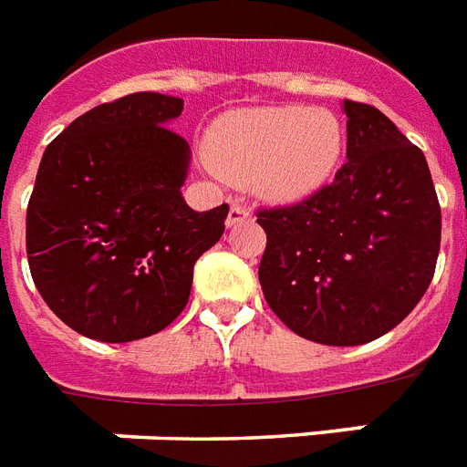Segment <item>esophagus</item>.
Returning <instances> with one entry per match:
<instances>
[{"instance_id":"esophagus-1","label":"esophagus","mask_w":467,"mask_h":467,"mask_svg":"<svg viewBox=\"0 0 467 467\" xmlns=\"http://www.w3.org/2000/svg\"><path fill=\"white\" fill-rule=\"evenodd\" d=\"M253 212L245 210V207H238V204H231L229 216H226V226H238V223L251 222Z\"/></svg>"}]
</instances>
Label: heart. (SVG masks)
<instances>
[{"mask_svg": "<svg viewBox=\"0 0 467 467\" xmlns=\"http://www.w3.org/2000/svg\"><path fill=\"white\" fill-rule=\"evenodd\" d=\"M345 128L326 108L275 106L236 110L216 122L210 159L229 178L248 181L270 202H298L337 171Z\"/></svg>", "mask_w": 467, "mask_h": 467, "instance_id": "heart-1", "label": "heart"}]
</instances>
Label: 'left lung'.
Segmentation results:
<instances>
[{
	"mask_svg": "<svg viewBox=\"0 0 467 467\" xmlns=\"http://www.w3.org/2000/svg\"><path fill=\"white\" fill-rule=\"evenodd\" d=\"M347 163L304 202L263 210L260 286L301 337L354 347L393 330L424 296L441 244L427 159L386 115L345 100Z\"/></svg>",
	"mask_w": 467,
	"mask_h": 467,
	"instance_id": "left-lung-1",
	"label": "left lung"
}]
</instances>
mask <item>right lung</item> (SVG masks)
Masks as SVG:
<instances>
[{
  "label": "right lung",
  "mask_w": 467,
  "mask_h": 467,
  "mask_svg": "<svg viewBox=\"0 0 467 467\" xmlns=\"http://www.w3.org/2000/svg\"><path fill=\"white\" fill-rule=\"evenodd\" d=\"M182 99L130 93L79 115L47 144L26 214L40 296L100 342L171 326L188 304L197 257L222 238L229 204L182 200L190 147L171 128Z\"/></svg>",
  "instance_id": "obj_1"
}]
</instances>
